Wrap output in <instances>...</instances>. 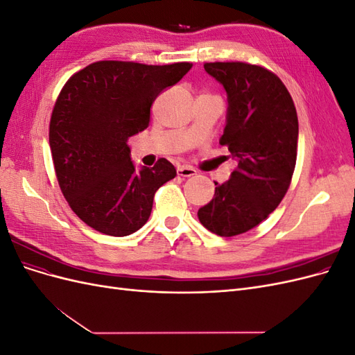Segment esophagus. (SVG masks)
I'll list each match as a JSON object with an SVG mask.
<instances>
[{
    "mask_svg": "<svg viewBox=\"0 0 355 355\" xmlns=\"http://www.w3.org/2000/svg\"><path fill=\"white\" fill-rule=\"evenodd\" d=\"M197 173L196 168H192L191 166H179L178 167V175L182 178H191Z\"/></svg>",
    "mask_w": 355,
    "mask_h": 355,
    "instance_id": "esophagus-1",
    "label": "esophagus"
}]
</instances>
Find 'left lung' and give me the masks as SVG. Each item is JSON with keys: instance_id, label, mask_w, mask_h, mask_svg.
<instances>
[{"instance_id": "obj_1", "label": "left lung", "mask_w": 355, "mask_h": 355, "mask_svg": "<svg viewBox=\"0 0 355 355\" xmlns=\"http://www.w3.org/2000/svg\"><path fill=\"white\" fill-rule=\"evenodd\" d=\"M228 96L219 139L239 161L230 180L214 182V197L198 210L213 234L234 237L257 227L282 202L292 180L299 124L292 96L275 73L244 62L204 63Z\"/></svg>"}]
</instances>
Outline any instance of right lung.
<instances>
[{
    "label": "right lung",
    "instance_id": "right-lung-1",
    "mask_svg": "<svg viewBox=\"0 0 355 355\" xmlns=\"http://www.w3.org/2000/svg\"><path fill=\"white\" fill-rule=\"evenodd\" d=\"M191 68L101 60L63 85L50 120L51 158L63 197L93 230L112 237L141 230L157 189L176 176L166 158L137 171L127 141L148 127L157 96Z\"/></svg>",
    "mask_w": 355,
    "mask_h": 355
}]
</instances>
